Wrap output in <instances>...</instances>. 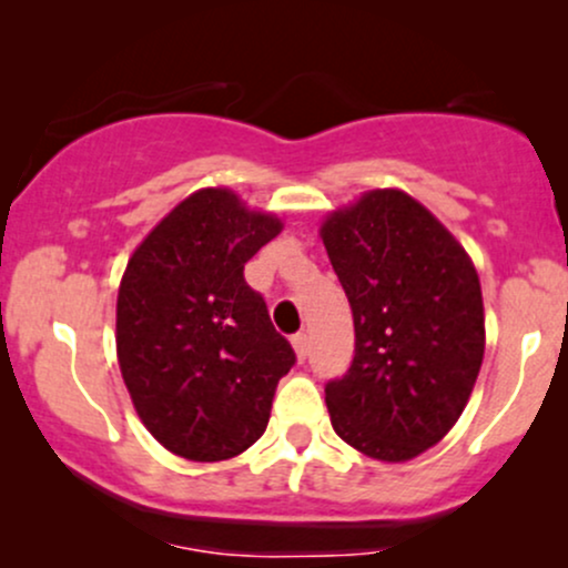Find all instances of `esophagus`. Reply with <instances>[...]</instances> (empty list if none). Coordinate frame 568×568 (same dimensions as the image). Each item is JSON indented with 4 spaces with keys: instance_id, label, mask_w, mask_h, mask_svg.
Masks as SVG:
<instances>
[{
    "instance_id": "esophagus-1",
    "label": "esophagus",
    "mask_w": 568,
    "mask_h": 568,
    "mask_svg": "<svg viewBox=\"0 0 568 568\" xmlns=\"http://www.w3.org/2000/svg\"><path fill=\"white\" fill-rule=\"evenodd\" d=\"M291 342H293V349H296L298 361H306V355H310V338H306V334H296Z\"/></svg>"
}]
</instances>
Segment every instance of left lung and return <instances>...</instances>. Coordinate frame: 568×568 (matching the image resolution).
I'll list each match as a JSON object with an SVG mask.
<instances>
[{
	"label": "left lung",
	"mask_w": 568,
	"mask_h": 568,
	"mask_svg": "<svg viewBox=\"0 0 568 568\" xmlns=\"http://www.w3.org/2000/svg\"><path fill=\"white\" fill-rule=\"evenodd\" d=\"M321 237L355 321L352 366L325 384L331 425L371 459H414L456 425L478 379V272L454 234L400 189L338 207Z\"/></svg>",
	"instance_id": "obj_1"
}]
</instances>
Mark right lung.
Returning a JSON list of instances; mask_svg holds the SVG:
<instances>
[{"mask_svg": "<svg viewBox=\"0 0 568 568\" xmlns=\"http://www.w3.org/2000/svg\"><path fill=\"white\" fill-rule=\"evenodd\" d=\"M283 221L232 189H200L130 256L116 296V357L141 422L194 462L243 454L264 435L296 355L245 264Z\"/></svg>", "mask_w": 568, "mask_h": 568, "instance_id": "obj_1", "label": "right lung"}]
</instances>
